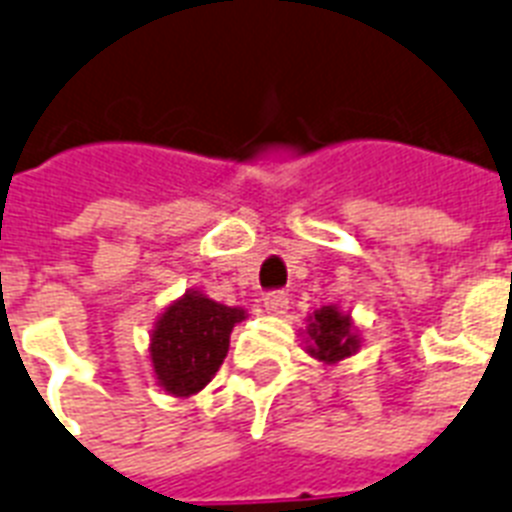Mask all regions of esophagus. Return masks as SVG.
<instances>
[{
	"instance_id": "1",
	"label": "esophagus",
	"mask_w": 512,
	"mask_h": 512,
	"mask_svg": "<svg viewBox=\"0 0 512 512\" xmlns=\"http://www.w3.org/2000/svg\"><path fill=\"white\" fill-rule=\"evenodd\" d=\"M263 307L273 315L286 313V310H289V294H286L284 289H273V292H268L263 297Z\"/></svg>"
}]
</instances>
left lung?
Listing matches in <instances>:
<instances>
[{"label":"left lung","instance_id":"left-lung-1","mask_svg":"<svg viewBox=\"0 0 512 512\" xmlns=\"http://www.w3.org/2000/svg\"><path fill=\"white\" fill-rule=\"evenodd\" d=\"M307 334L313 339L310 352L318 360H326V363H336V360H342V357L352 355L357 350L350 318L339 313L336 307H321L315 313V321L307 328Z\"/></svg>","mask_w":512,"mask_h":512}]
</instances>
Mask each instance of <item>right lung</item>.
<instances>
[{
	"instance_id": "add662e5",
	"label": "right lung",
	"mask_w": 512,
	"mask_h": 512,
	"mask_svg": "<svg viewBox=\"0 0 512 512\" xmlns=\"http://www.w3.org/2000/svg\"><path fill=\"white\" fill-rule=\"evenodd\" d=\"M244 310L186 294L162 313L152 334V365L165 392L189 397L205 389L226 360L228 339Z\"/></svg>"
}]
</instances>
